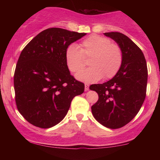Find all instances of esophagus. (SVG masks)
I'll return each mask as SVG.
<instances>
[{
    "mask_svg": "<svg viewBox=\"0 0 160 160\" xmlns=\"http://www.w3.org/2000/svg\"><path fill=\"white\" fill-rule=\"evenodd\" d=\"M89 84H85V85H84V89H85V91H87V90H89Z\"/></svg>",
    "mask_w": 160,
    "mask_h": 160,
    "instance_id": "1",
    "label": "esophagus"
}]
</instances>
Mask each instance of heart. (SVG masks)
<instances>
[{
	"label": "heart",
	"instance_id": "1",
	"mask_svg": "<svg viewBox=\"0 0 160 160\" xmlns=\"http://www.w3.org/2000/svg\"><path fill=\"white\" fill-rule=\"evenodd\" d=\"M80 49L71 44L65 50V62L71 73H76L85 65V58H89L90 67L76 75L77 79L85 83H93L109 79L117 75L122 64V51L117 43L108 38L92 35L80 43Z\"/></svg>",
	"mask_w": 160,
	"mask_h": 160
}]
</instances>
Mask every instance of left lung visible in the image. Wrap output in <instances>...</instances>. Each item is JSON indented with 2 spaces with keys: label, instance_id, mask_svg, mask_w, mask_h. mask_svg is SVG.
Wrapping results in <instances>:
<instances>
[{
  "label": "left lung",
  "instance_id": "left-lung-1",
  "mask_svg": "<svg viewBox=\"0 0 160 160\" xmlns=\"http://www.w3.org/2000/svg\"><path fill=\"white\" fill-rule=\"evenodd\" d=\"M104 35L118 43L123 60L119 72L113 78L89 87L99 97L91 109L95 119L102 125L118 129L128 124L143 103L147 86V65L141 49L125 35L119 32Z\"/></svg>",
  "mask_w": 160,
  "mask_h": 160
}]
</instances>
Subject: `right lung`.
I'll use <instances>...</instances> for the list:
<instances>
[{
	"label": "right lung",
	"instance_id": "right-lung-1",
	"mask_svg": "<svg viewBox=\"0 0 160 160\" xmlns=\"http://www.w3.org/2000/svg\"><path fill=\"white\" fill-rule=\"evenodd\" d=\"M86 33L58 28L44 30L22 51L14 76L15 101L32 125L52 128L64 119L73 98L84 91V83L71 75L65 50Z\"/></svg>",
	"mask_w": 160,
	"mask_h": 160
}]
</instances>
